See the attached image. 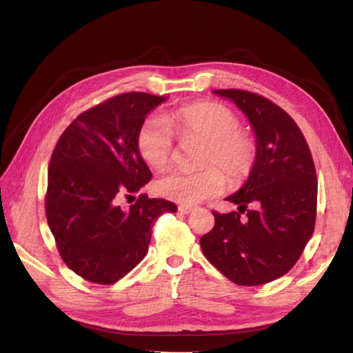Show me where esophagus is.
<instances>
[{"label": "esophagus", "mask_w": 353, "mask_h": 353, "mask_svg": "<svg viewBox=\"0 0 353 353\" xmlns=\"http://www.w3.org/2000/svg\"><path fill=\"white\" fill-rule=\"evenodd\" d=\"M192 211H194L192 206H188V205H181V206H179V212H181V214L188 215V214H191Z\"/></svg>", "instance_id": "34e87169"}]
</instances>
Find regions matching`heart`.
Returning a JSON list of instances; mask_svg holds the SVG:
<instances>
[{"instance_id":"b5f03b06","label":"heart","mask_w":353,"mask_h":353,"mask_svg":"<svg viewBox=\"0 0 353 353\" xmlns=\"http://www.w3.org/2000/svg\"><path fill=\"white\" fill-rule=\"evenodd\" d=\"M238 117L219 103H194L167 115H150L138 132V150L150 167L161 170L172 154L177 133L182 139L205 141L199 163H219L232 181L244 177L254 159V141L249 133L238 129ZM224 186L221 171L205 165L196 171L172 170L156 183L162 197L194 205L219 194Z\"/></svg>"}]
</instances>
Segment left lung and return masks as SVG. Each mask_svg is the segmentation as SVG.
Listing matches in <instances>:
<instances>
[{"label": "left lung", "instance_id": "8db88e82", "mask_svg": "<svg viewBox=\"0 0 353 353\" xmlns=\"http://www.w3.org/2000/svg\"><path fill=\"white\" fill-rule=\"evenodd\" d=\"M212 92L249 119L256 152L245 183L224 199L238 205V212H214L215 226L201 236V252L234 283L262 285L288 273L310 241L316 168L301 129L283 109L239 89Z\"/></svg>", "mask_w": 353, "mask_h": 353}]
</instances>
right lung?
I'll list each match as a JSON object with an SVG mask.
<instances>
[{"label":"right lung","instance_id":"1","mask_svg":"<svg viewBox=\"0 0 353 353\" xmlns=\"http://www.w3.org/2000/svg\"><path fill=\"white\" fill-rule=\"evenodd\" d=\"M168 97L117 95L79 115L59 138L48 167L47 220L65 264L83 279L110 285L145 258L152 228L177 206L141 194L152 171L138 150L147 115Z\"/></svg>","mask_w":353,"mask_h":353}]
</instances>
